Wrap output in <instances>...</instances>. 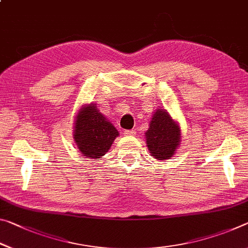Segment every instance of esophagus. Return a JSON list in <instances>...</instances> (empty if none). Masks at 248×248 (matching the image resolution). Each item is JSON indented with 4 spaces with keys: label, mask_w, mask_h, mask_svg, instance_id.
Masks as SVG:
<instances>
[{
    "label": "esophagus",
    "mask_w": 248,
    "mask_h": 248,
    "mask_svg": "<svg viewBox=\"0 0 248 248\" xmlns=\"http://www.w3.org/2000/svg\"><path fill=\"white\" fill-rule=\"evenodd\" d=\"M124 136H129V137H133L136 136V131L135 130H124Z\"/></svg>",
    "instance_id": "esophagus-1"
}]
</instances>
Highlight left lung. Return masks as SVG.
Here are the masks:
<instances>
[{"instance_id":"8db88e82","label":"left lung","mask_w":248,"mask_h":248,"mask_svg":"<svg viewBox=\"0 0 248 248\" xmlns=\"http://www.w3.org/2000/svg\"><path fill=\"white\" fill-rule=\"evenodd\" d=\"M144 136L152 158L164 161L175 155L181 142V128L166 109L159 108L153 113Z\"/></svg>"}]
</instances>
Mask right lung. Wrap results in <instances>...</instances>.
Segmentation results:
<instances>
[{
    "label": "right lung",
    "mask_w": 248,
    "mask_h": 248,
    "mask_svg": "<svg viewBox=\"0 0 248 248\" xmlns=\"http://www.w3.org/2000/svg\"><path fill=\"white\" fill-rule=\"evenodd\" d=\"M74 123V140L85 158L98 160L119 136L117 129L95 104L82 105Z\"/></svg>",
    "instance_id": "obj_1"
}]
</instances>
